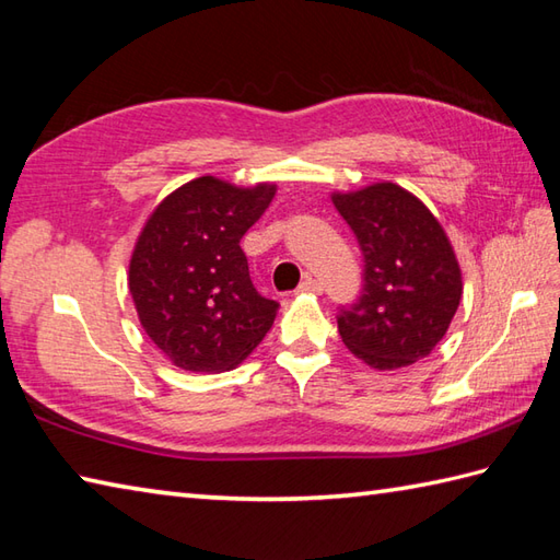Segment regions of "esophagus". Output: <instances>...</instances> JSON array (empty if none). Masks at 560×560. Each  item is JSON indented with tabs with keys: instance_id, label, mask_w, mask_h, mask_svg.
Listing matches in <instances>:
<instances>
[{
	"instance_id": "34e87169",
	"label": "esophagus",
	"mask_w": 560,
	"mask_h": 560,
	"mask_svg": "<svg viewBox=\"0 0 560 560\" xmlns=\"http://www.w3.org/2000/svg\"><path fill=\"white\" fill-rule=\"evenodd\" d=\"M299 293H323V283L313 277H305L299 287Z\"/></svg>"
}]
</instances>
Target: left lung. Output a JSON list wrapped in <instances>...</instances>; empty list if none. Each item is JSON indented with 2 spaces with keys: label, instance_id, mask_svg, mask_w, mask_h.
<instances>
[{
  "label": "left lung",
  "instance_id": "obj_1",
  "mask_svg": "<svg viewBox=\"0 0 560 560\" xmlns=\"http://www.w3.org/2000/svg\"><path fill=\"white\" fill-rule=\"evenodd\" d=\"M363 253V291L337 315L341 341L375 371L425 359L457 313L462 269L443 225L395 183L331 195Z\"/></svg>",
  "mask_w": 560,
  "mask_h": 560
}]
</instances>
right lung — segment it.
Returning <instances> with one entry per match:
<instances>
[{"mask_svg": "<svg viewBox=\"0 0 560 560\" xmlns=\"http://www.w3.org/2000/svg\"><path fill=\"white\" fill-rule=\"evenodd\" d=\"M273 195L277 185L205 175L165 197L141 229L129 293L149 339L183 371H231L271 329L279 303L249 281L241 237Z\"/></svg>", "mask_w": 560, "mask_h": 560, "instance_id": "1", "label": "right lung"}]
</instances>
